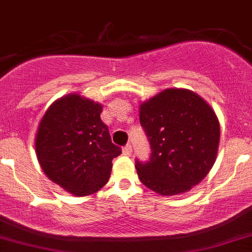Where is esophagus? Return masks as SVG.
Here are the masks:
<instances>
[{
	"instance_id": "obj_1",
	"label": "esophagus",
	"mask_w": 252,
	"mask_h": 252,
	"mask_svg": "<svg viewBox=\"0 0 252 252\" xmlns=\"http://www.w3.org/2000/svg\"><path fill=\"white\" fill-rule=\"evenodd\" d=\"M131 151H133V147H131L130 144H126V146L123 147V154L126 155V156H129V155L131 154Z\"/></svg>"
}]
</instances>
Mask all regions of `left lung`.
I'll use <instances>...</instances> for the list:
<instances>
[{"label": "left lung", "instance_id": "8db88e82", "mask_svg": "<svg viewBox=\"0 0 252 252\" xmlns=\"http://www.w3.org/2000/svg\"><path fill=\"white\" fill-rule=\"evenodd\" d=\"M151 146L147 162L136 159L141 183L164 196L187 192L207 175L216 161L220 122L197 94L167 89L139 108Z\"/></svg>", "mask_w": 252, "mask_h": 252}]
</instances>
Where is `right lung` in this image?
<instances>
[{"label": "right lung", "instance_id": "1", "mask_svg": "<svg viewBox=\"0 0 252 252\" xmlns=\"http://www.w3.org/2000/svg\"><path fill=\"white\" fill-rule=\"evenodd\" d=\"M102 105L69 94L52 103L40 121L35 150L42 171L75 196L98 191L122 154L101 121Z\"/></svg>", "mask_w": 252, "mask_h": 252}]
</instances>
